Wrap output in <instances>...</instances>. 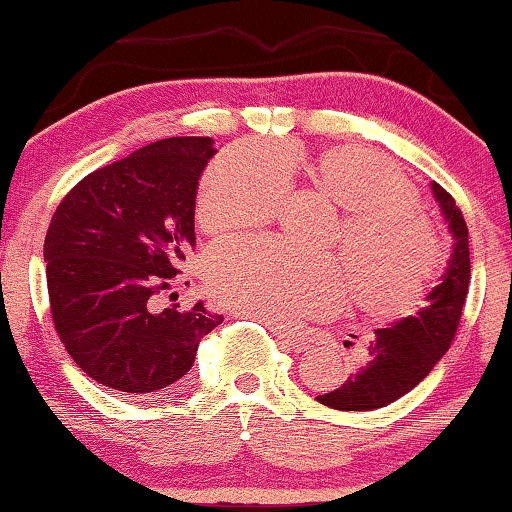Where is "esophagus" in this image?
I'll use <instances>...</instances> for the list:
<instances>
[{
    "instance_id": "34e87169",
    "label": "esophagus",
    "mask_w": 512,
    "mask_h": 512,
    "mask_svg": "<svg viewBox=\"0 0 512 512\" xmlns=\"http://www.w3.org/2000/svg\"><path fill=\"white\" fill-rule=\"evenodd\" d=\"M271 332L277 336V341H280L282 345H287V348L293 350V352H307V350H311V343L305 339V336L296 334L289 327L271 325Z\"/></svg>"
}]
</instances>
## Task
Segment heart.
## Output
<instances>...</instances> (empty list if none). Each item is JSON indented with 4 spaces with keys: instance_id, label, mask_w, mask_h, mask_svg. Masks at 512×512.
Here are the masks:
<instances>
[{
    "instance_id": "obj_1",
    "label": "heart",
    "mask_w": 512,
    "mask_h": 512,
    "mask_svg": "<svg viewBox=\"0 0 512 512\" xmlns=\"http://www.w3.org/2000/svg\"><path fill=\"white\" fill-rule=\"evenodd\" d=\"M282 158L241 144L205 169L196 192V221L207 232H232L271 221L289 189ZM314 183L345 210L336 241L343 257L302 253L277 239H241L210 250L203 262L212 298L266 323L325 316L354 291L372 316H406L427 296L443 266L433 225L395 164L357 146H336L316 160Z\"/></svg>"
}]
</instances>
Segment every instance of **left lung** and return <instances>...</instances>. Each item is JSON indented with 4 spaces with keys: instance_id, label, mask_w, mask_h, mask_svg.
I'll return each instance as SVG.
<instances>
[{
    "instance_id": "1",
    "label": "left lung",
    "mask_w": 512,
    "mask_h": 512,
    "mask_svg": "<svg viewBox=\"0 0 512 512\" xmlns=\"http://www.w3.org/2000/svg\"><path fill=\"white\" fill-rule=\"evenodd\" d=\"M431 192L454 237L445 273L427 296V307L415 316L375 329L366 363L341 388L316 397L329 409L375 411L393 404L429 375L454 341L470 287V241L452 194L438 183H431Z\"/></svg>"
}]
</instances>
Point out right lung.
Wrapping results in <instances>:
<instances>
[{
  "label": "right lung",
  "mask_w": 512,
  "mask_h": 512,
  "mask_svg": "<svg viewBox=\"0 0 512 512\" xmlns=\"http://www.w3.org/2000/svg\"><path fill=\"white\" fill-rule=\"evenodd\" d=\"M212 144L169 137L137 149L85 176L51 216V318L76 366L112 391H173L203 336L221 325L203 302L187 311L155 305L196 246V189Z\"/></svg>",
  "instance_id": "obj_1"
}]
</instances>
